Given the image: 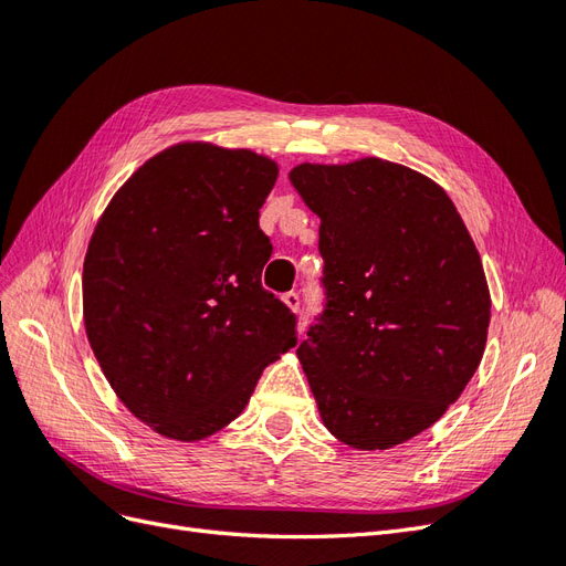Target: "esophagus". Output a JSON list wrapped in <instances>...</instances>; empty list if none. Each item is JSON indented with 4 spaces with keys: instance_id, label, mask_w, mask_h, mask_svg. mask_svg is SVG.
Segmentation results:
<instances>
[{
    "instance_id": "esophagus-1",
    "label": "esophagus",
    "mask_w": 566,
    "mask_h": 566,
    "mask_svg": "<svg viewBox=\"0 0 566 566\" xmlns=\"http://www.w3.org/2000/svg\"><path fill=\"white\" fill-rule=\"evenodd\" d=\"M281 300H283V304L287 306L290 312H293V314H300V310H302V300H300V295H297V293H285Z\"/></svg>"
}]
</instances>
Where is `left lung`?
I'll return each instance as SVG.
<instances>
[{
	"instance_id": "1",
	"label": "left lung",
	"mask_w": 566,
	"mask_h": 566,
	"mask_svg": "<svg viewBox=\"0 0 566 566\" xmlns=\"http://www.w3.org/2000/svg\"><path fill=\"white\" fill-rule=\"evenodd\" d=\"M287 177L321 217L328 304L297 347L321 420L352 449H391L447 413L482 361V256L447 191L416 169L361 158Z\"/></svg>"
}]
</instances>
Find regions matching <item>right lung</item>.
Returning a JSON list of instances; mask_svg holds the SVG:
<instances>
[{"label": "right lung", "mask_w": 566, "mask_h": 566, "mask_svg": "<svg viewBox=\"0 0 566 566\" xmlns=\"http://www.w3.org/2000/svg\"><path fill=\"white\" fill-rule=\"evenodd\" d=\"M279 165L248 148L175 144L117 188L84 256V331L117 399L177 441L243 413L295 345V314L262 287L260 208Z\"/></svg>", "instance_id": "obj_1"}]
</instances>
